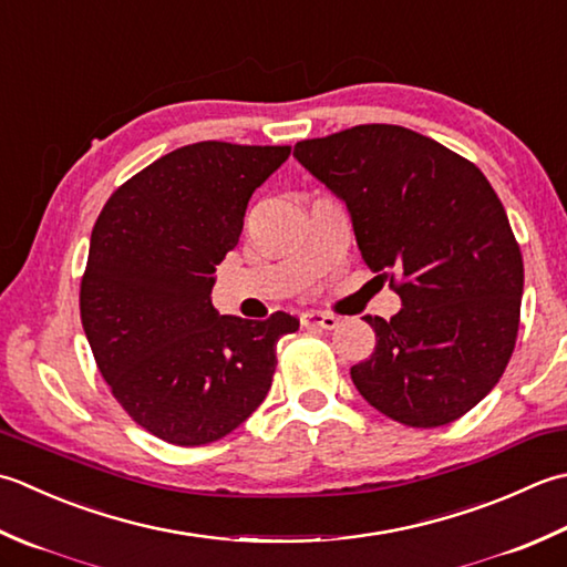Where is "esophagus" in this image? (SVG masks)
<instances>
[{"label": "esophagus", "mask_w": 567, "mask_h": 567, "mask_svg": "<svg viewBox=\"0 0 567 567\" xmlns=\"http://www.w3.org/2000/svg\"><path fill=\"white\" fill-rule=\"evenodd\" d=\"M302 324L305 327H317V329H337L339 327V317L329 315V312H305L302 315Z\"/></svg>", "instance_id": "obj_1"}]
</instances>
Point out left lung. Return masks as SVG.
Segmentation results:
<instances>
[{
	"label": "left lung",
	"instance_id": "1",
	"mask_svg": "<svg viewBox=\"0 0 567 567\" xmlns=\"http://www.w3.org/2000/svg\"><path fill=\"white\" fill-rule=\"evenodd\" d=\"M343 198L363 262L391 277L403 309L363 317L371 359L359 393L408 427H440L482 401L512 359L524 258L492 184L470 159L401 125H357L295 144Z\"/></svg>",
	"mask_w": 567,
	"mask_h": 567
}]
</instances>
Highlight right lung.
I'll return each mask as SVG.
<instances>
[{
    "label": "right lung",
    "mask_w": 567,
    "mask_h": 567,
    "mask_svg": "<svg viewBox=\"0 0 567 567\" xmlns=\"http://www.w3.org/2000/svg\"><path fill=\"white\" fill-rule=\"evenodd\" d=\"M290 147L196 142L107 198L81 280V321L115 401L154 437L198 447L252 415L275 347L299 319L218 317L216 265L238 246L255 188Z\"/></svg>",
    "instance_id": "1"
}]
</instances>
